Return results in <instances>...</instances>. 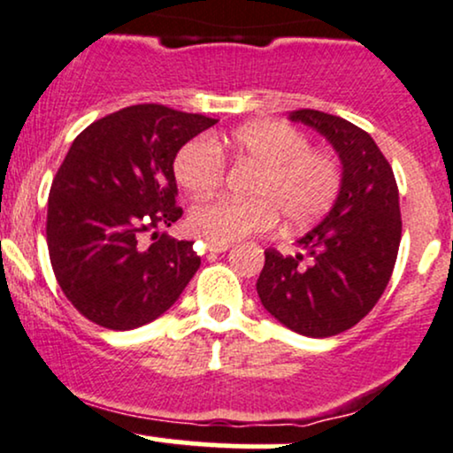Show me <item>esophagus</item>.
I'll use <instances>...</instances> for the list:
<instances>
[{
  "label": "esophagus",
  "mask_w": 453,
  "mask_h": 453,
  "mask_svg": "<svg viewBox=\"0 0 453 453\" xmlns=\"http://www.w3.org/2000/svg\"><path fill=\"white\" fill-rule=\"evenodd\" d=\"M232 244L230 242H215V241H209V251L211 253H223V251H227V249H230Z\"/></svg>",
  "instance_id": "esophagus-1"
}]
</instances>
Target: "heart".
<instances>
[{"mask_svg": "<svg viewBox=\"0 0 453 453\" xmlns=\"http://www.w3.org/2000/svg\"><path fill=\"white\" fill-rule=\"evenodd\" d=\"M234 159L257 165L249 200L217 197L189 211V227L215 242H234L277 226H309L324 217L342 189V165L334 153L311 149L303 129L283 121H253L226 138ZM174 176L194 196L212 194L226 179V157L211 138L179 149Z\"/></svg>", "mask_w": 453, "mask_h": 453, "instance_id": "b5f03b06", "label": "heart"}]
</instances>
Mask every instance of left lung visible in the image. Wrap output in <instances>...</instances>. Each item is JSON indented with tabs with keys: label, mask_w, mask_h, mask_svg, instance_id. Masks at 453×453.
I'll return each instance as SVG.
<instances>
[{
	"label": "left lung",
	"mask_w": 453,
	"mask_h": 453,
	"mask_svg": "<svg viewBox=\"0 0 453 453\" xmlns=\"http://www.w3.org/2000/svg\"><path fill=\"white\" fill-rule=\"evenodd\" d=\"M289 119L330 140L342 164V189L326 219L298 241L303 253L266 249L257 294L289 330L326 339L364 319L386 292L403 234L398 185L364 129L311 108Z\"/></svg>",
	"instance_id": "left-lung-1"
}]
</instances>
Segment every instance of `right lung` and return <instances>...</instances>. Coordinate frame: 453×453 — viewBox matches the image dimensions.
I'll use <instances>...</instances> for the list:
<instances>
[{
    "label": "right lung",
    "mask_w": 453,
    "mask_h": 453,
    "mask_svg": "<svg viewBox=\"0 0 453 453\" xmlns=\"http://www.w3.org/2000/svg\"><path fill=\"white\" fill-rule=\"evenodd\" d=\"M217 119L136 104L106 114L78 134L49 194L46 242L61 292L74 309L108 330H132L176 303L200 256L194 241L154 232L173 226L174 157Z\"/></svg>",
    "instance_id": "add662e5"
}]
</instances>
